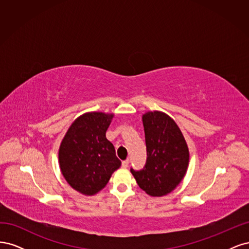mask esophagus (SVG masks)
<instances>
[{
    "mask_svg": "<svg viewBox=\"0 0 249 249\" xmlns=\"http://www.w3.org/2000/svg\"><path fill=\"white\" fill-rule=\"evenodd\" d=\"M129 159H126V160H124V161H123V163H122V166L124 167V168H126L127 166H129Z\"/></svg>",
    "mask_w": 249,
    "mask_h": 249,
    "instance_id": "1",
    "label": "esophagus"
}]
</instances>
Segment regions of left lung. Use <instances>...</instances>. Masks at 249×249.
Masks as SVG:
<instances>
[{"instance_id": "obj_1", "label": "left lung", "mask_w": 249, "mask_h": 249, "mask_svg": "<svg viewBox=\"0 0 249 249\" xmlns=\"http://www.w3.org/2000/svg\"><path fill=\"white\" fill-rule=\"evenodd\" d=\"M142 120L146 162L142 169L131 168V172L143 191L152 196H162L183 179L189 163V150L179 127L165 113L147 112Z\"/></svg>"}]
</instances>
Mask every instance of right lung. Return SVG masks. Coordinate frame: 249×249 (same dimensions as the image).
Masks as SVG:
<instances>
[{
    "label": "right lung",
    "mask_w": 249,
    "mask_h": 249,
    "mask_svg": "<svg viewBox=\"0 0 249 249\" xmlns=\"http://www.w3.org/2000/svg\"><path fill=\"white\" fill-rule=\"evenodd\" d=\"M113 115L91 112L78 117L64 136L59 163L65 179L74 190L93 195L107 185L122 162L106 138Z\"/></svg>",
    "instance_id": "right-lung-1"
}]
</instances>
